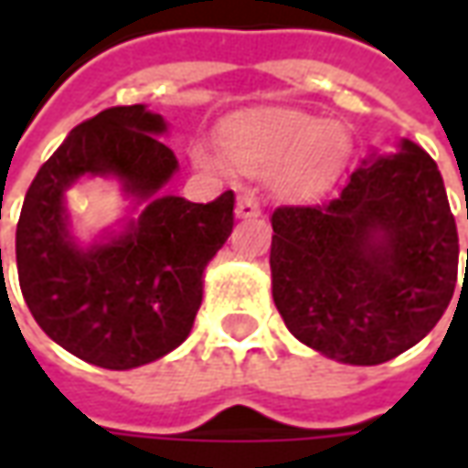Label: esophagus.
Masks as SVG:
<instances>
[{
  "mask_svg": "<svg viewBox=\"0 0 468 468\" xmlns=\"http://www.w3.org/2000/svg\"><path fill=\"white\" fill-rule=\"evenodd\" d=\"M235 213H238V218H255V215H261V203H258L253 190H240L238 203H235Z\"/></svg>",
  "mask_w": 468,
  "mask_h": 468,
  "instance_id": "esophagus-1",
  "label": "esophagus"
}]
</instances>
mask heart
<instances>
[{
	"mask_svg": "<svg viewBox=\"0 0 468 468\" xmlns=\"http://www.w3.org/2000/svg\"><path fill=\"white\" fill-rule=\"evenodd\" d=\"M220 150L228 163L250 175L278 173V190L303 197L334 180L351 153L344 127L303 112H275L225 124ZM200 167L218 170L223 163L205 147H195Z\"/></svg>",
	"mask_w": 468,
	"mask_h": 468,
	"instance_id": "heart-1",
	"label": "heart"
}]
</instances>
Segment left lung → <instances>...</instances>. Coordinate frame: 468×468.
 <instances>
[{"instance_id":"1","label":"left lung","mask_w":468,"mask_h":468,"mask_svg":"<svg viewBox=\"0 0 468 468\" xmlns=\"http://www.w3.org/2000/svg\"><path fill=\"white\" fill-rule=\"evenodd\" d=\"M271 220L275 308L298 341L328 358L391 361L452 301L456 223L439 167L409 140L401 153L363 163L335 197L281 205Z\"/></svg>"}]
</instances>
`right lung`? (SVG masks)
Masks as SVG:
<instances>
[{"label": "right lung", "instance_id": "add662e5", "mask_svg": "<svg viewBox=\"0 0 468 468\" xmlns=\"http://www.w3.org/2000/svg\"><path fill=\"white\" fill-rule=\"evenodd\" d=\"M160 115L110 107L80 122L27 190L16 223L19 288L39 328L77 358L124 371L183 344L203 301V271L233 230V190L213 203L163 195L177 170L154 134ZM117 174L141 199L124 236L80 251L66 235L64 190L80 174ZM2 265V248H0Z\"/></svg>", "mask_w": 468, "mask_h": 468}]
</instances>
